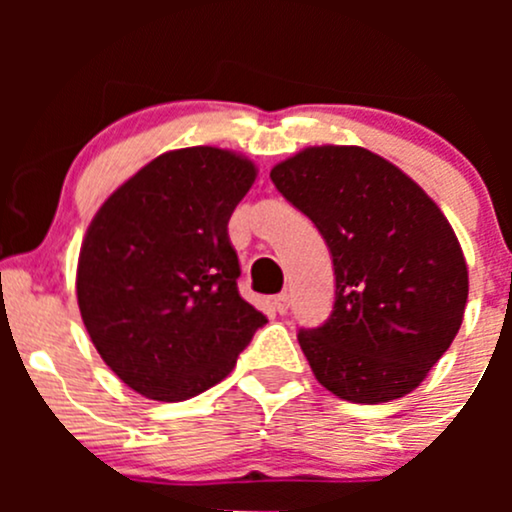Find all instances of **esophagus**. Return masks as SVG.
Returning <instances> with one entry per match:
<instances>
[{
	"mask_svg": "<svg viewBox=\"0 0 512 512\" xmlns=\"http://www.w3.org/2000/svg\"><path fill=\"white\" fill-rule=\"evenodd\" d=\"M272 303H274V310H276V313H279V315L289 313V308H291V298H289V293H286V291L276 293V296L272 298Z\"/></svg>",
	"mask_w": 512,
	"mask_h": 512,
	"instance_id": "obj_1",
	"label": "esophagus"
}]
</instances>
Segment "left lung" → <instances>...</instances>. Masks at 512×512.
I'll list each match as a JSON object with an SVG mask.
<instances>
[{
    "mask_svg": "<svg viewBox=\"0 0 512 512\" xmlns=\"http://www.w3.org/2000/svg\"><path fill=\"white\" fill-rule=\"evenodd\" d=\"M269 178L332 252V315L298 332L317 383L356 404L409 395L450 349L467 305V262L445 214L363 146H308Z\"/></svg>",
    "mask_w": 512,
    "mask_h": 512,
    "instance_id": "obj_1",
    "label": "left lung"
}]
</instances>
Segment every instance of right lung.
Masks as SVG:
<instances>
[{
    "mask_svg": "<svg viewBox=\"0 0 512 512\" xmlns=\"http://www.w3.org/2000/svg\"><path fill=\"white\" fill-rule=\"evenodd\" d=\"M255 178V163L236 151H166L93 216L76 301L98 354L139 395L182 402L209 390L267 322L240 298L228 238Z\"/></svg>",
    "mask_w": 512,
    "mask_h": 512,
    "instance_id": "right-lung-1",
    "label": "right lung"
}]
</instances>
